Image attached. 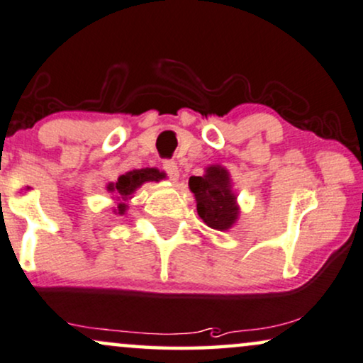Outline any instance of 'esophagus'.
<instances>
[{
    "label": "esophagus",
    "instance_id": "esophagus-1",
    "mask_svg": "<svg viewBox=\"0 0 363 363\" xmlns=\"http://www.w3.org/2000/svg\"><path fill=\"white\" fill-rule=\"evenodd\" d=\"M163 170L168 175V178L173 182L178 180V177H180V170H178L177 163L173 162V160H167V162H163Z\"/></svg>",
    "mask_w": 363,
    "mask_h": 363
}]
</instances>
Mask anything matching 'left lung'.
<instances>
[{
  "mask_svg": "<svg viewBox=\"0 0 363 363\" xmlns=\"http://www.w3.org/2000/svg\"><path fill=\"white\" fill-rule=\"evenodd\" d=\"M188 186L195 195L200 218L210 228L223 232L233 227L238 220V205L227 168L210 164L205 175L190 177Z\"/></svg>",
  "mask_w": 363,
  "mask_h": 363,
  "instance_id": "8db88e82",
  "label": "left lung"
}]
</instances>
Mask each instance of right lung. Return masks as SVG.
Listing matches in <instances>:
<instances>
[{"mask_svg":"<svg viewBox=\"0 0 363 363\" xmlns=\"http://www.w3.org/2000/svg\"><path fill=\"white\" fill-rule=\"evenodd\" d=\"M164 178V173L157 168H141V170H131L121 175L116 183L108 185V191H115L118 195V200L125 201L131 199V195L147 182H160ZM126 210V203H118V213L123 215Z\"/></svg>","mask_w":363,"mask_h":363,"instance_id":"add662e5","label":"right lung"}]
</instances>
